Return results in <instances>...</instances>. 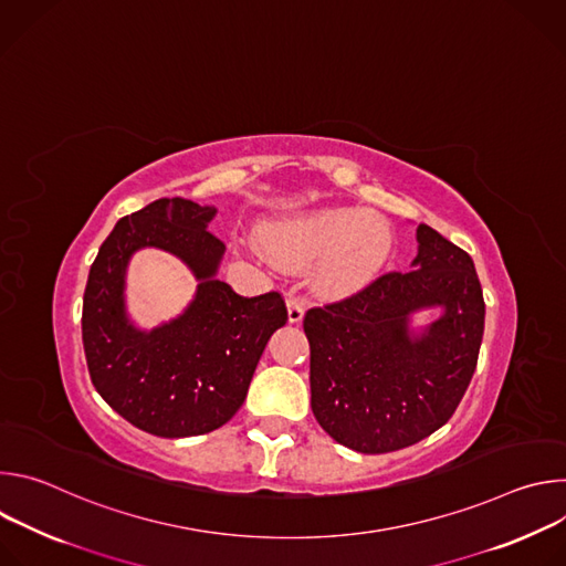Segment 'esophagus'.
Listing matches in <instances>:
<instances>
[{"mask_svg": "<svg viewBox=\"0 0 566 566\" xmlns=\"http://www.w3.org/2000/svg\"><path fill=\"white\" fill-rule=\"evenodd\" d=\"M286 308H289V322H293V325L302 322V317H304V302L300 297L289 295L286 297Z\"/></svg>", "mask_w": 566, "mask_h": 566, "instance_id": "esophagus-1", "label": "esophagus"}]
</instances>
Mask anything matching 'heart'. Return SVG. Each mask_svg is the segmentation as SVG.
I'll return each mask as SVG.
<instances>
[{"instance_id": "1", "label": "heart", "mask_w": 566, "mask_h": 566, "mask_svg": "<svg viewBox=\"0 0 566 566\" xmlns=\"http://www.w3.org/2000/svg\"><path fill=\"white\" fill-rule=\"evenodd\" d=\"M262 247L282 269L302 271L315 264V291L343 300L360 293L380 275L394 249V234L389 223L374 212L325 206L266 223Z\"/></svg>"}]
</instances>
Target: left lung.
Segmentation results:
<instances>
[{
    "mask_svg": "<svg viewBox=\"0 0 566 566\" xmlns=\"http://www.w3.org/2000/svg\"><path fill=\"white\" fill-rule=\"evenodd\" d=\"M417 241L412 271L385 273L304 315L311 410L332 439L363 454L415 446L446 426L476 367L486 304L474 264L426 223ZM430 305L442 317L412 335L409 315Z\"/></svg>",
    "mask_w": 566,
    "mask_h": 566,
    "instance_id": "left-lung-1",
    "label": "left lung"
}]
</instances>
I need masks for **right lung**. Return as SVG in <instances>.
<instances>
[{
	"mask_svg": "<svg viewBox=\"0 0 566 566\" xmlns=\"http://www.w3.org/2000/svg\"><path fill=\"white\" fill-rule=\"evenodd\" d=\"M214 212L181 197L151 201L114 226L90 271L83 345L92 382L114 412L154 437H197L228 423L269 338L289 319L277 291L241 297L214 277L226 251L208 230ZM149 245L184 259L200 286L179 318L143 333L124 311V273Z\"/></svg>",
	"mask_w": 566,
	"mask_h": 566,
	"instance_id": "1",
	"label": "right lung"
}]
</instances>
